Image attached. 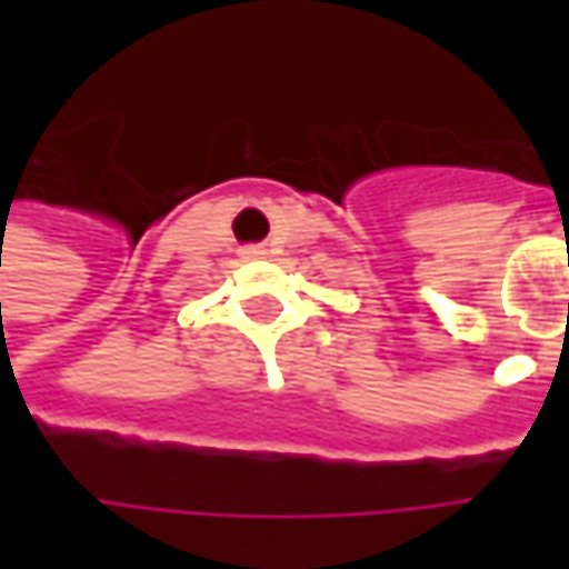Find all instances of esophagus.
I'll use <instances>...</instances> for the list:
<instances>
[{
  "mask_svg": "<svg viewBox=\"0 0 569 569\" xmlns=\"http://www.w3.org/2000/svg\"><path fill=\"white\" fill-rule=\"evenodd\" d=\"M262 256H266L262 247H247V250H243V259H262Z\"/></svg>",
  "mask_w": 569,
  "mask_h": 569,
  "instance_id": "esophagus-1",
  "label": "esophagus"
}]
</instances>
